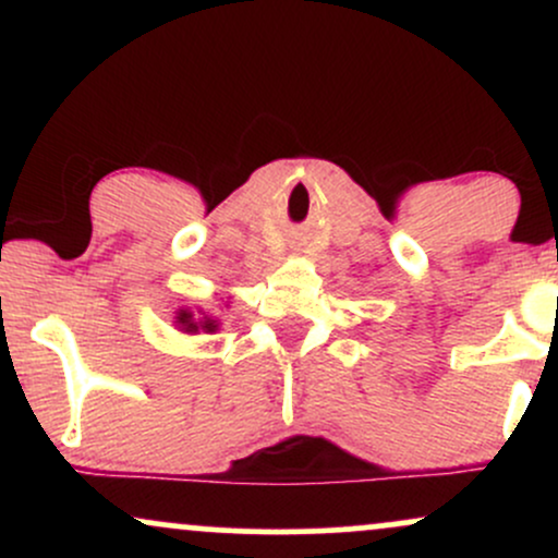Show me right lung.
<instances>
[{
    "label": "right lung",
    "instance_id": "obj_1",
    "mask_svg": "<svg viewBox=\"0 0 558 558\" xmlns=\"http://www.w3.org/2000/svg\"><path fill=\"white\" fill-rule=\"evenodd\" d=\"M178 323H181L189 332H196V330L213 332L217 328L215 319H196L194 315H191V312H185V310H181V315H178Z\"/></svg>",
    "mask_w": 558,
    "mask_h": 558
}]
</instances>
